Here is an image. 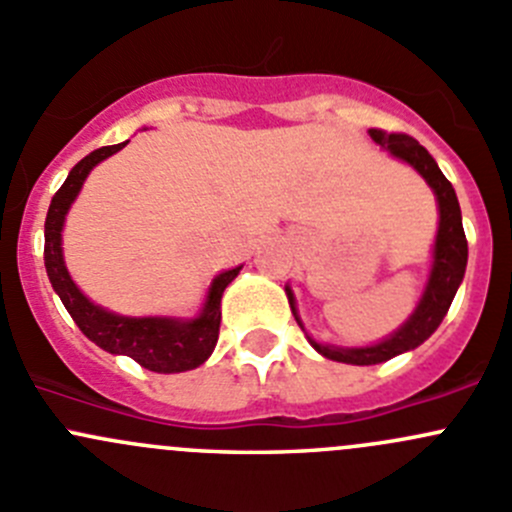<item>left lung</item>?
<instances>
[{
	"label": "left lung",
	"instance_id": "1",
	"mask_svg": "<svg viewBox=\"0 0 512 512\" xmlns=\"http://www.w3.org/2000/svg\"><path fill=\"white\" fill-rule=\"evenodd\" d=\"M369 136L374 138V143H379L381 148H386L391 156L414 165L418 173L423 175V180L431 185L433 195H436L441 220H438V235L436 245H433L431 275H428L421 302H418L414 314H411L391 337H386L384 342L379 344H371V347H329V344H319L314 342L312 337H307L309 344H312L319 354L327 356V359L356 366L381 364V361H389L394 359V356L411 352L418 344L426 342V339L436 332L438 324L443 322V317H446L448 307H451L453 297H456L458 292V285H461L463 275H466L468 262V242L466 232H463L461 205H458L456 190L448 183L446 175L441 173V168H438L436 160L431 158V153H428L416 138L406 136V133H386L381 131V128H369ZM285 292L294 319H297L299 327L304 329L302 319L297 317L292 289L285 287Z\"/></svg>",
	"mask_w": 512,
	"mask_h": 512
}]
</instances>
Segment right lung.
Instances as JSON below:
<instances>
[{
	"mask_svg": "<svg viewBox=\"0 0 512 512\" xmlns=\"http://www.w3.org/2000/svg\"><path fill=\"white\" fill-rule=\"evenodd\" d=\"M128 143V141H126ZM126 143L118 146H103L98 151L81 158L71 168L69 178L64 180L56 195L51 198L49 213L44 223V265L49 275L51 287L64 302L66 312L76 322V327L96 344L103 352L131 356L133 361L156 374H178L190 371L203 364L213 354L220 334V299L225 287L237 277L235 270L220 272L208 289L203 309L195 319H175V317H121L108 309L91 302L71 280L69 270L64 265V250H61V230H64L66 213L71 203L79 195L86 175L94 170V165L106 160L113 153L121 151Z\"/></svg>",
	"mask_w": 512,
	"mask_h": 512,
	"instance_id": "right-lung-1",
	"label": "right lung"
}]
</instances>
